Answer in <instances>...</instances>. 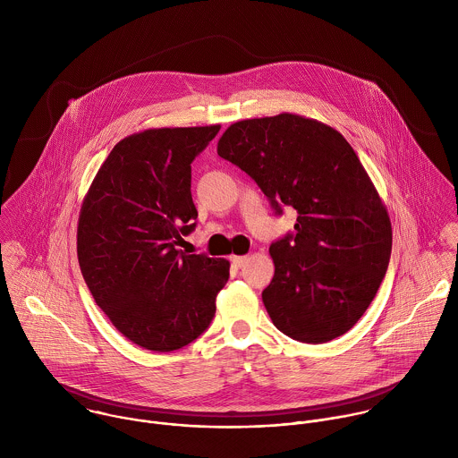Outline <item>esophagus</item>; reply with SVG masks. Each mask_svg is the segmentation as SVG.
<instances>
[{
    "mask_svg": "<svg viewBox=\"0 0 458 458\" xmlns=\"http://www.w3.org/2000/svg\"><path fill=\"white\" fill-rule=\"evenodd\" d=\"M231 261H233V264H234V266L242 267V266H245V264H247V261H249V258H247V256H233V258H231Z\"/></svg>",
    "mask_w": 458,
    "mask_h": 458,
    "instance_id": "esophagus-1",
    "label": "esophagus"
}]
</instances>
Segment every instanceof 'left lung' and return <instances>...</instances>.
I'll return each mask as SVG.
<instances>
[{
	"label": "left lung",
	"instance_id": "8db88e82",
	"mask_svg": "<svg viewBox=\"0 0 458 458\" xmlns=\"http://www.w3.org/2000/svg\"><path fill=\"white\" fill-rule=\"evenodd\" d=\"M218 155L245 171L276 215L298 211L294 233L269 247L275 275L264 307L284 335L325 344L358 323L392 256L388 211L342 133L282 113L233 123Z\"/></svg>",
	"mask_w": 458,
	"mask_h": 458
}]
</instances>
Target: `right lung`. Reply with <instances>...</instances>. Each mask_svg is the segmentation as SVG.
<instances>
[{
	"label": "right lung",
	"mask_w": 458,
	"mask_h": 458,
	"mask_svg": "<svg viewBox=\"0 0 458 458\" xmlns=\"http://www.w3.org/2000/svg\"><path fill=\"white\" fill-rule=\"evenodd\" d=\"M218 131L149 129L122 139L81 208L77 258L84 282L116 329L149 351L194 342L229 280V261L178 250L196 229L191 164Z\"/></svg>",
	"instance_id": "obj_1"
}]
</instances>
